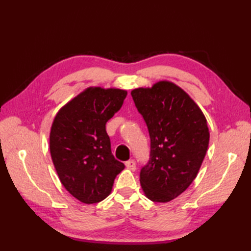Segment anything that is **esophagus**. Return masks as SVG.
Wrapping results in <instances>:
<instances>
[{
	"label": "esophagus",
	"mask_w": 251,
	"mask_h": 251,
	"mask_svg": "<svg viewBox=\"0 0 251 251\" xmlns=\"http://www.w3.org/2000/svg\"><path fill=\"white\" fill-rule=\"evenodd\" d=\"M125 165H126V167L128 168V169L136 170V162H135V159H129V161H127L125 163Z\"/></svg>",
	"instance_id": "34e87169"
}]
</instances>
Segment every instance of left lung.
<instances>
[{"instance_id":"1","label":"left lung","mask_w":251,"mask_h":251,"mask_svg":"<svg viewBox=\"0 0 251 251\" xmlns=\"http://www.w3.org/2000/svg\"><path fill=\"white\" fill-rule=\"evenodd\" d=\"M131 97L151 140L150 158L140 170L142 190L152 201H170L189 188L201 166L209 145L207 121L190 96L172 82L136 88Z\"/></svg>"}]
</instances>
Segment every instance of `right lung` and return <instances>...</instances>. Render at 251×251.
Returning a JSON list of instances; mask_svg holds the SVG:
<instances>
[{"label": "right lung", "mask_w": 251, "mask_h": 251, "mask_svg": "<svg viewBox=\"0 0 251 251\" xmlns=\"http://www.w3.org/2000/svg\"><path fill=\"white\" fill-rule=\"evenodd\" d=\"M126 96V90L89 87L62 106L52 122L50 149L58 177L85 204L103 201L125 168L112 154L105 124Z\"/></svg>", "instance_id": "add662e5"}]
</instances>
